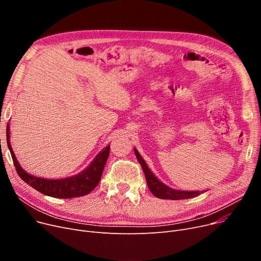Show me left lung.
Wrapping results in <instances>:
<instances>
[{
    "label": "left lung",
    "instance_id": "left-lung-1",
    "mask_svg": "<svg viewBox=\"0 0 261 261\" xmlns=\"http://www.w3.org/2000/svg\"><path fill=\"white\" fill-rule=\"evenodd\" d=\"M134 153L136 155V159H138L139 163L141 164V166L144 170L145 176H146V181L148 184V187L150 191L160 199H166V200H182V199H189V198H195L198 197L199 195L203 194V191H185V190H175L164 183H162L158 177L151 172V170L149 169L147 166L146 162L142 158V155L139 153L138 150L134 148ZM206 191V190H205Z\"/></svg>",
    "mask_w": 261,
    "mask_h": 261
}]
</instances>
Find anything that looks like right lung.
<instances>
[{
    "mask_svg": "<svg viewBox=\"0 0 261 261\" xmlns=\"http://www.w3.org/2000/svg\"><path fill=\"white\" fill-rule=\"evenodd\" d=\"M9 126L7 127V145L9 148V151L15 164L16 170L21 179L38 190L39 193L53 197V198H60V199H70L86 196L90 194L91 191L98 185L102 171L106 165V162L110 154V145L102 149L96 158L92 161L88 168L84 171L75 174L73 176L64 177V179H57V180H49L44 179V177H39L27 173L21 166L16 159L15 153L10 145L9 141Z\"/></svg>",
    "mask_w": 261,
    "mask_h": 261,
    "instance_id": "obj_1",
    "label": "right lung"
}]
</instances>
